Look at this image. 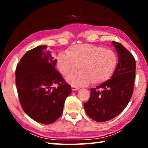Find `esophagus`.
Segmentation results:
<instances>
[{"instance_id": "1", "label": "esophagus", "mask_w": 148, "mask_h": 148, "mask_svg": "<svg viewBox=\"0 0 148 148\" xmlns=\"http://www.w3.org/2000/svg\"><path fill=\"white\" fill-rule=\"evenodd\" d=\"M71 88H72V91H77V90L79 89V87H76V86H72L71 87Z\"/></svg>"}]
</instances>
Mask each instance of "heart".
<instances>
[{
  "label": "heart",
  "instance_id": "heart-1",
  "mask_svg": "<svg viewBox=\"0 0 148 148\" xmlns=\"http://www.w3.org/2000/svg\"><path fill=\"white\" fill-rule=\"evenodd\" d=\"M59 72L69 77L79 66L80 72L67 80L76 87L87 86L91 82L99 85L106 82L116 71L117 57L112 49H104L95 45L81 44L74 45L59 53L56 59Z\"/></svg>",
  "mask_w": 148,
  "mask_h": 148
}]
</instances>
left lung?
Returning a JSON list of instances; mask_svg holds the SVG:
<instances>
[{
    "instance_id": "1",
    "label": "left lung",
    "mask_w": 148,
    "mask_h": 148,
    "mask_svg": "<svg viewBox=\"0 0 148 148\" xmlns=\"http://www.w3.org/2000/svg\"><path fill=\"white\" fill-rule=\"evenodd\" d=\"M118 63L111 79L91 89L89 101L84 103L86 114L94 121L104 122L121 113L131 100L136 73V61L128 49L113 41Z\"/></svg>"
}]
</instances>
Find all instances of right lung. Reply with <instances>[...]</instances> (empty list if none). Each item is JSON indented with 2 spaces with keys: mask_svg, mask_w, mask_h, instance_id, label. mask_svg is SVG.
<instances>
[{
  "mask_svg": "<svg viewBox=\"0 0 148 148\" xmlns=\"http://www.w3.org/2000/svg\"><path fill=\"white\" fill-rule=\"evenodd\" d=\"M47 46L29 50L16 69L17 94L23 111L38 123H53L61 117L71 86L55 68L56 60ZM57 84V88H51Z\"/></svg>",
  "mask_w": 148,
  "mask_h": 148,
  "instance_id": "1",
  "label": "right lung"
}]
</instances>
